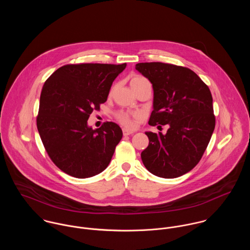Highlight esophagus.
Instances as JSON below:
<instances>
[{"label": "esophagus", "mask_w": 250, "mask_h": 250, "mask_svg": "<svg viewBox=\"0 0 250 250\" xmlns=\"http://www.w3.org/2000/svg\"><path fill=\"white\" fill-rule=\"evenodd\" d=\"M122 131H123V135H124V136H130V135L134 134L133 131H131V130H129V129H126V128H124Z\"/></svg>", "instance_id": "obj_1"}]
</instances>
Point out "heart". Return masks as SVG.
Returning <instances> with one entry per match:
<instances>
[{
    "label": "heart",
    "instance_id": "heart-1",
    "mask_svg": "<svg viewBox=\"0 0 250 250\" xmlns=\"http://www.w3.org/2000/svg\"><path fill=\"white\" fill-rule=\"evenodd\" d=\"M147 81V79H145L144 77L142 76H136L134 77L132 80H131V85L133 86L134 84L138 83H141V82H145ZM116 118L126 127H132L134 125V122H133V116L128 113V112H125V111H119L117 114H116Z\"/></svg>",
    "mask_w": 250,
    "mask_h": 250
}]
</instances>
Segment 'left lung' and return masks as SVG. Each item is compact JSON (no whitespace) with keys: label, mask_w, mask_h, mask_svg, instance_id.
<instances>
[{"label":"left lung","mask_w":250,"mask_h":250,"mask_svg":"<svg viewBox=\"0 0 250 250\" xmlns=\"http://www.w3.org/2000/svg\"><path fill=\"white\" fill-rule=\"evenodd\" d=\"M136 69L153 85L150 126L169 125L166 135L146 132L149 144L142 152L144 167L162 178H176L201 160L215 126L213 97L208 85L188 67L164 62H141Z\"/></svg>","instance_id":"obj_1"}]
</instances>
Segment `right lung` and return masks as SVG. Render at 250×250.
Returning <instances> with one entry per match:
<instances>
[{"label": "right lung", "instance_id": "1", "mask_svg": "<svg viewBox=\"0 0 250 250\" xmlns=\"http://www.w3.org/2000/svg\"><path fill=\"white\" fill-rule=\"evenodd\" d=\"M126 65L66 64L46 80L36 126L48 156L66 174L89 178L108 166L122 130L109 121L93 130L87 120L107 101L112 82Z\"/></svg>", "mask_w": 250, "mask_h": 250}]
</instances>
